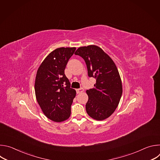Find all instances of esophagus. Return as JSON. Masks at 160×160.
Masks as SVG:
<instances>
[{
	"mask_svg": "<svg viewBox=\"0 0 160 160\" xmlns=\"http://www.w3.org/2000/svg\"><path fill=\"white\" fill-rule=\"evenodd\" d=\"M83 92V89L82 88L77 89V94H80V93H82V92Z\"/></svg>",
	"mask_w": 160,
	"mask_h": 160,
	"instance_id": "esophagus-1",
	"label": "esophagus"
}]
</instances>
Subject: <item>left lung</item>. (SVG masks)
I'll return each mask as SVG.
<instances>
[{
  "mask_svg": "<svg viewBox=\"0 0 160 160\" xmlns=\"http://www.w3.org/2000/svg\"><path fill=\"white\" fill-rule=\"evenodd\" d=\"M75 54L85 60L88 77L96 79L94 87L86 91L88 97L86 111L92 118L104 120L115 111L122 95L117 67L108 54L95 45L80 47Z\"/></svg>",
  "mask_w": 160,
  "mask_h": 160,
  "instance_id": "1",
  "label": "left lung"
}]
</instances>
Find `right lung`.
<instances>
[{"label":"right lung","instance_id":"add662e5","mask_svg":"<svg viewBox=\"0 0 160 160\" xmlns=\"http://www.w3.org/2000/svg\"><path fill=\"white\" fill-rule=\"evenodd\" d=\"M76 48L56 49L44 59L37 72L35 96L45 116L55 122L66 120L76 90L70 88L64 70Z\"/></svg>","mask_w":160,"mask_h":160}]
</instances>
